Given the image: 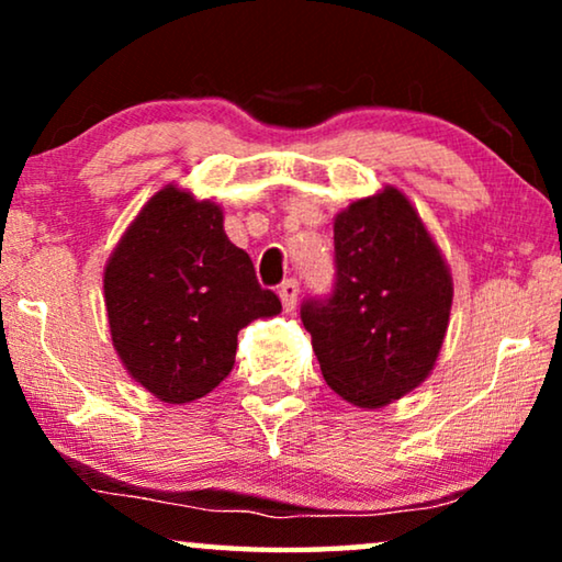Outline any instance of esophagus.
<instances>
[{
	"label": "esophagus",
	"instance_id": "34e87169",
	"mask_svg": "<svg viewBox=\"0 0 562 562\" xmlns=\"http://www.w3.org/2000/svg\"><path fill=\"white\" fill-rule=\"evenodd\" d=\"M279 296H281V304L283 310L291 312L296 306V299H299V281L296 279H286L279 286Z\"/></svg>",
	"mask_w": 562,
	"mask_h": 562
}]
</instances>
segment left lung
I'll return each mask as SVG.
<instances>
[{"mask_svg":"<svg viewBox=\"0 0 562 562\" xmlns=\"http://www.w3.org/2000/svg\"><path fill=\"white\" fill-rule=\"evenodd\" d=\"M452 276L419 212L394 187L335 217V289L302 304L327 386L381 409L432 373L448 333Z\"/></svg>","mask_w":562,"mask_h":562,"instance_id":"8db88e82","label":"left lung"}]
</instances>
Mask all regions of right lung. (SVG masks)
<instances>
[{"label": "right lung", "mask_w": 562, "mask_h": 562, "mask_svg": "<svg viewBox=\"0 0 562 562\" xmlns=\"http://www.w3.org/2000/svg\"><path fill=\"white\" fill-rule=\"evenodd\" d=\"M222 222L220 204L168 183L106 260L112 345L127 373L164 404H189L217 389L235 366L237 333L281 312Z\"/></svg>", "instance_id": "obj_1"}]
</instances>
